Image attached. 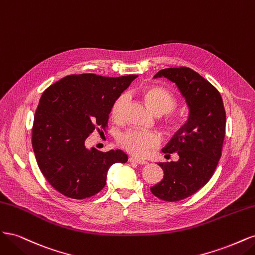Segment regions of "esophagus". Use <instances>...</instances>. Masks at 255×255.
Returning a JSON list of instances; mask_svg holds the SVG:
<instances>
[{
  "label": "esophagus",
  "instance_id": "esophagus-1",
  "mask_svg": "<svg viewBox=\"0 0 255 255\" xmlns=\"http://www.w3.org/2000/svg\"><path fill=\"white\" fill-rule=\"evenodd\" d=\"M128 161H130V163H136L138 165H145L146 164L145 160H141V159H138V158H135V157H129Z\"/></svg>",
  "mask_w": 255,
  "mask_h": 255
}]
</instances>
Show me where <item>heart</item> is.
Returning <instances> with one entry per match:
<instances>
[{
  "label": "heart",
  "mask_w": 255,
  "mask_h": 255,
  "mask_svg": "<svg viewBox=\"0 0 255 255\" xmlns=\"http://www.w3.org/2000/svg\"><path fill=\"white\" fill-rule=\"evenodd\" d=\"M141 98L149 109L157 116L170 114L177 107V100L172 92L159 86H148L141 90ZM128 97L121 94L115 100L112 106V117L116 121H121L125 115ZM179 127L176 121L169 122V129L174 130ZM119 143L123 149L136 157H143L148 152L159 143L156 134L142 132L138 129H128L119 137Z\"/></svg>",
  "instance_id": "1"
}]
</instances>
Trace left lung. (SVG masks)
I'll return each mask as SVG.
<instances>
[{
	"mask_svg": "<svg viewBox=\"0 0 255 255\" xmlns=\"http://www.w3.org/2000/svg\"><path fill=\"white\" fill-rule=\"evenodd\" d=\"M154 78L174 83L188 106L186 123L161 150L166 156L177 153L180 159L159 163L164 177L150 189L168 202L194 195L210 181L221 157L226 135V111L219 91L187 67L167 68Z\"/></svg>",
	"mask_w": 255,
	"mask_h": 255,
	"instance_id": "8db88e82",
	"label": "left lung"
}]
</instances>
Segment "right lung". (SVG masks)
Returning <instances> with one entry per match:
<instances>
[{"label":"right lung","mask_w":255,"mask_h":255,"mask_svg":"<svg viewBox=\"0 0 255 255\" xmlns=\"http://www.w3.org/2000/svg\"><path fill=\"white\" fill-rule=\"evenodd\" d=\"M136 78L72 74L43 91L32 144L40 171L60 194L78 200L95 196L105 186L110 167L128 161L121 150H89L85 143L95 129L106 128L114 101Z\"/></svg>","instance_id":"obj_1"}]
</instances>
